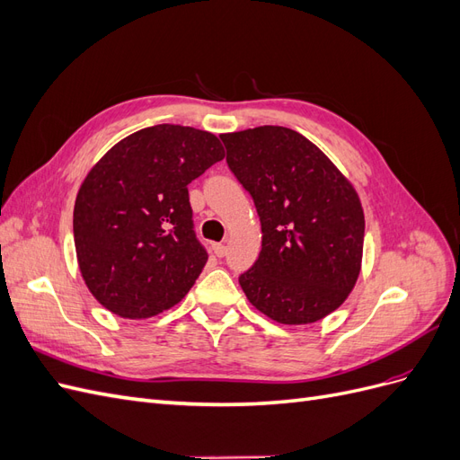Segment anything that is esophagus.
I'll list each match as a JSON object with an SVG mask.
<instances>
[{
	"label": "esophagus",
	"mask_w": 460,
	"mask_h": 460,
	"mask_svg": "<svg viewBox=\"0 0 460 460\" xmlns=\"http://www.w3.org/2000/svg\"><path fill=\"white\" fill-rule=\"evenodd\" d=\"M213 249H215V255L217 257H225L226 255V243H215Z\"/></svg>",
	"instance_id": "1"
}]
</instances>
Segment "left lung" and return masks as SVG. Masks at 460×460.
Wrapping results in <instances>:
<instances>
[{
	"label": "left lung",
	"mask_w": 460,
	"mask_h": 460,
	"mask_svg": "<svg viewBox=\"0 0 460 460\" xmlns=\"http://www.w3.org/2000/svg\"><path fill=\"white\" fill-rule=\"evenodd\" d=\"M220 140L261 218L259 259L240 276L249 303L280 324L336 311L363 261L365 213L349 180L291 128L257 127Z\"/></svg>",
	"instance_id": "obj_1"
}]
</instances>
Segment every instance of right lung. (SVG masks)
<instances>
[{"label": "right lung", "mask_w": 460, "mask_h": 460, "mask_svg": "<svg viewBox=\"0 0 460 460\" xmlns=\"http://www.w3.org/2000/svg\"><path fill=\"white\" fill-rule=\"evenodd\" d=\"M225 159L218 137L180 124L137 130L82 182L73 217L82 278L105 309L149 318L174 307L201 274L188 184Z\"/></svg>", "instance_id": "1"}]
</instances>
